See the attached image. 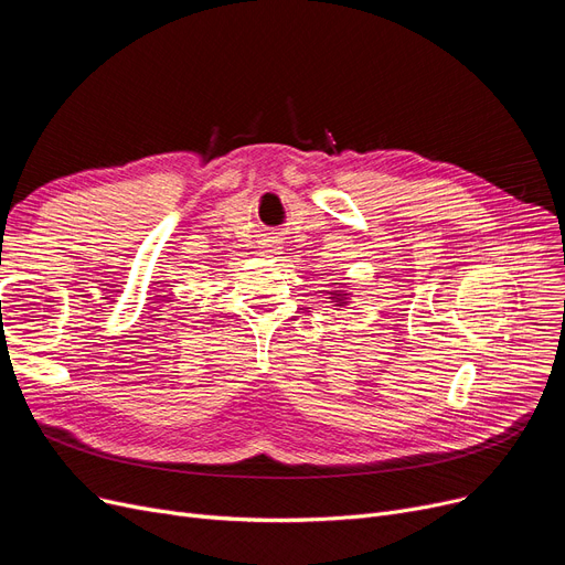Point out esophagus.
<instances>
[{"label": "esophagus", "instance_id": "34e87169", "mask_svg": "<svg viewBox=\"0 0 565 565\" xmlns=\"http://www.w3.org/2000/svg\"><path fill=\"white\" fill-rule=\"evenodd\" d=\"M281 241H279V237H265V241L260 243V252L263 254H267V256H277V254H281Z\"/></svg>", "mask_w": 565, "mask_h": 565}]
</instances>
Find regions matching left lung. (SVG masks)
Segmentation results:
<instances>
[{
  "label": "left lung",
  "mask_w": 565,
  "mask_h": 565,
  "mask_svg": "<svg viewBox=\"0 0 565 565\" xmlns=\"http://www.w3.org/2000/svg\"><path fill=\"white\" fill-rule=\"evenodd\" d=\"M334 295H337V292H334ZM337 300H339V295H337Z\"/></svg>",
  "instance_id": "1"
}]
</instances>
